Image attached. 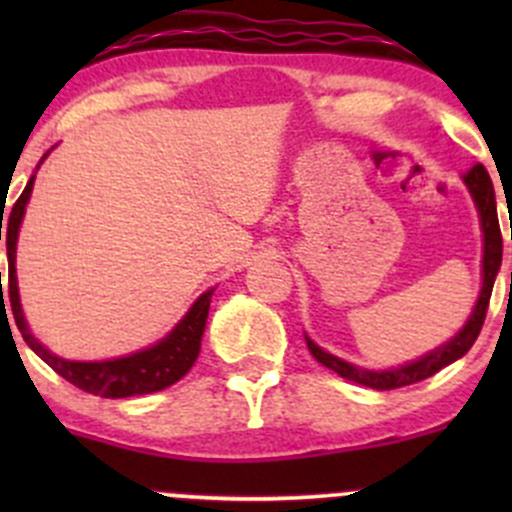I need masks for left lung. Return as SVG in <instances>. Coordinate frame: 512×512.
Listing matches in <instances>:
<instances>
[{
	"instance_id": "left-lung-1",
	"label": "left lung",
	"mask_w": 512,
	"mask_h": 512,
	"mask_svg": "<svg viewBox=\"0 0 512 512\" xmlns=\"http://www.w3.org/2000/svg\"><path fill=\"white\" fill-rule=\"evenodd\" d=\"M463 180H466L468 190H471L473 200H476V208L480 213V225H483V289H480L478 304L476 309H473L471 319L466 322V327H463L451 342L438 347L436 352L426 354L423 359L411 361V364L399 366V369H391V371L359 369V366H352L347 364V361L337 359V356L327 354L307 337L309 352H312V356L319 361V364L337 371L342 379L354 381V384L369 386V389H376V391H389V389H401V386H411V384H418V381L428 379V376H433L436 371H441L443 366L461 359V356L476 344L480 329H483V322H485V312H488L495 275H498L500 260H503V235H500L498 210H495V193H493V183H490L488 170H485L480 163H476L471 170L463 173ZM510 237H512V230H510Z\"/></svg>"
}]
</instances>
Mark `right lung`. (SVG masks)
<instances>
[{
    "mask_svg": "<svg viewBox=\"0 0 512 512\" xmlns=\"http://www.w3.org/2000/svg\"><path fill=\"white\" fill-rule=\"evenodd\" d=\"M34 175L29 178L27 188L19 195V200L14 203L12 213H7V223H0V240L4 235L7 242V257H9V285H7V297L12 302V314L14 322H17L19 332H22L24 342L34 349L51 369L59 376H64L69 384L79 386L81 391H89L94 396H103V399H126V396H141V394H153V391L165 389V386L175 384L178 379H183L190 371V366L195 364L200 354V339H203L205 322H208V309H210V297H213L215 289H208L205 294H200L198 302L190 307V312L180 319L178 327L158 342L156 347L143 349L131 356H121V359L111 361H66L59 359L56 354L46 352L39 342L29 332L27 322H24L22 304H19V289H17V270H14V257H17V235L19 225H22L24 208L29 203V195H32ZM4 220V210L2 218ZM5 230L2 231L1 227ZM0 289H2V277H0ZM2 307H4V292H2Z\"/></svg>",
    "mask_w": 512,
    "mask_h": 512,
    "instance_id": "add662e5",
    "label": "right lung"
}]
</instances>
